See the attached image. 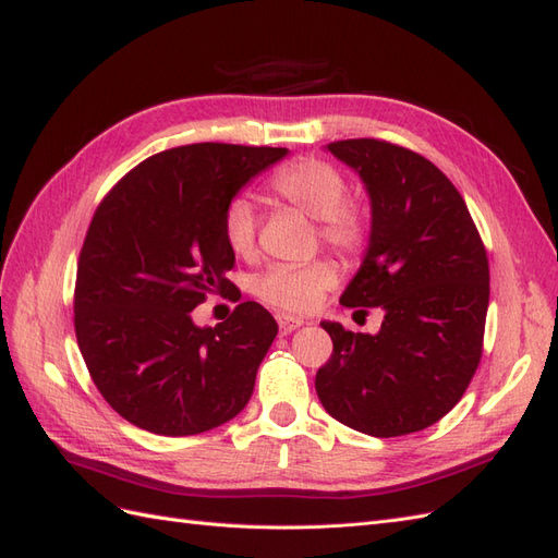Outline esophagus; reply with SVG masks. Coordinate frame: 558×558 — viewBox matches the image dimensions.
I'll return each instance as SVG.
<instances>
[{"mask_svg": "<svg viewBox=\"0 0 558 558\" xmlns=\"http://www.w3.org/2000/svg\"><path fill=\"white\" fill-rule=\"evenodd\" d=\"M277 324H279V330H281V335H289V332H293L295 328H300L302 324H305V320L298 318V316L279 314V316H277Z\"/></svg>", "mask_w": 558, "mask_h": 558, "instance_id": "1", "label": "esophagus"}]
</instances>
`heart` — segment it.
I'll return each instance as SVG.
<instances>
[{"instance_id": "b5f03b06", "label": "heart", "mask_w": 558, "mask_h": 558, "mask_svg": "<svg viewBox=\"0 0 558 558\" xmlns=\"http://www.w3.org/2000/svg\"><path fill=\"white\" fill-rule=\"evenodd\" d=\"M267 189L286 205L314 218L316 240L342 258H356L369 242V216L359 199L347 195V179L320 158H298L283 165L267 181ZM223 240L240 258L258 251V214L242 195L223 211ZM337 286V267L328 258L295 265H272L253 281L265 305L289 314H307Z\"/></svg>"}]
</instances>
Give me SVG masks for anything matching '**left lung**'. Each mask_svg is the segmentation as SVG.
Here are the masks:
<instances>
[{"mask_svg":"<svg viewBox=\"0 0 558 558\" xmlns=\"http://www.w3.org/2000/svg\"><path fill=\"white\" fill-rule=\"evenodd\" d=\"M328 150L356 170L373 202V232L344 307H379L381 330L320 324L332 353L316 393L340 424L398 437L440 421L465 393L484 349L488 258L461 193L414 150L342 140Z\"/></svg>","mask_w":558,"mask_h":558,"instance_id":"1","label":"left lung"}]
</instances>
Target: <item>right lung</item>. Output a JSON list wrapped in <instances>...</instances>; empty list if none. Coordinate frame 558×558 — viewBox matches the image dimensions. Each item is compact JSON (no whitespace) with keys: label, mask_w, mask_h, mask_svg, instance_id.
Wrapping results in <instances>:
<instances>
[{"label":"right lung","mask_w":558,"mask_h":558,"mask_svg":"<svg viewBox=\"0 0 558 558\" xmlns=\"http://www.w3.org/2000/svg\"><path fill=\"white\" fill-rule=\"evenodd\" d=\"M286 148L189 144L140 162L99 202L81 246L74 330L97 391L130 424L197 435L238 416L277 320L240 302L216 328L191 312L228 293L223 211Z\"/></svg>","instance_id":"right-lung-1"}]
</instances>
